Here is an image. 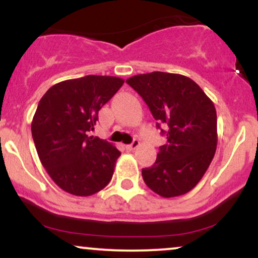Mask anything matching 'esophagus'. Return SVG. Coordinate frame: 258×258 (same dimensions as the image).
I'll return each mask as SVG.
<instances>
[{
	"label": "esophagus",
	"mask_w": 258,
	"mask_h": 258,
	"mask_svg": "<svg viewBox=\"0 0 258 258\" xmlns=\"http://www.w3.org/2000/svg\"><path fill=\"white\" fill-rule=\"evenodd\" d=\"M138 147H139V141L135 139V141H133L131 144H127L126 150H128V152H133V150H135L136 148H138Z\"/></svg>",
	"instance_id": "esophagus-1"
}]
</instances>
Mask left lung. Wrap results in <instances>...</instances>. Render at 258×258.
Wrapping results in <instances>:
<instances>
[{"label":"left lung","instance_id":"left-lung-1","mask_svg":"<svg viewBox=\"0 0 258 258\" xmlns=\"http://www.w3.org/2000/svg\"><path fill=\"white\" fill-rule=\"evenodd\" d=\"M126 82L144 99L154 119L164 123L167 142L152 167L143 168L146 184L162 198L190 191L209 168L217 147L214 102L193 80L162 72L141 74Z\"/></svg>","mask_w":258,"mask_h":258}]
</instances>
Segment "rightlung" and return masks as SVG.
Masks as SVG:
<instances>
[{
    "instance_id": "right-lung-1",
    "label": "right lung",
    "mask_w": 258,
    "mask_h": 258,
    "mask_svg": "<svg viewBox=\"0 0 258 258\" xmlns=\"http://www.w3.org/2000/svg\"><path fill=\"white\" fill-rule=\"evenodd\" d=\"M125 80L87 75L53 85L38 103L31 133L41 164L59 188L76 197L110 182L121 155L114 144L90 136L98 111Z\"/></svg>"
}]
</instances>
